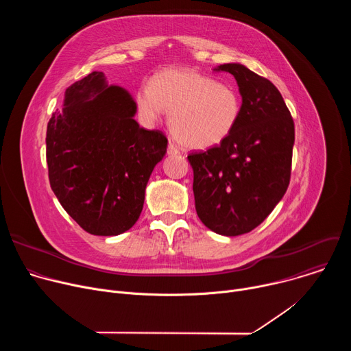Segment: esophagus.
I'll return each mask as SVG.
<instances>
[{"label": "esophagus", "instance_id": "1", "mask_svg": "<svg viewBox=\"0 0 351 351\" xmlns=\"http://www.w3.org/2000/svg\"><path fill=\"white\" fill-rule=\"evenodd\" d=\"M168 154H169V156H178V154H180L179 148H178V145H176L175 143H169V144H168Z\"/></svg>", "mask_w": 351, "mask_h": 351}]
</instances>
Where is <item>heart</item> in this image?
<instances>
[{
	"label": "heart",
	"instance_id": "1",
	"mask_svg": "<svg viewBox=\"0 0 351 351\" xmlns=\"http://www.w3.org/2000/svg\"><path fill=\"white\" fill-rule=\"evenodd\" d=\"M136 106L147 123H156L168 111L173 137L191 149L222 144L241 114V99L233 87L187 68L164 69L152 84H141Z\"/></svg>",
	"mask_w": 351,
	"mask_h": 351
}]
</instances>
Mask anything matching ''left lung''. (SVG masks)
<instances>
[{"label": "left lung", "mask_w": 351, "mask_h": 351, "mask_svg": "<svg viewBox=\"0 0 351 351\" xmlns=\"http://www.w3.org/2000/svg\"><path fill=\"white\" fill-rule=\"evenodd\" d=\"M214 71L236 79L240 119L222 144L187 160L198 218L218 234L239 236L257 228L287 190L294 122L268 79L236 62Z\"/></svg>", "instance_id": "1"}]
</instances>
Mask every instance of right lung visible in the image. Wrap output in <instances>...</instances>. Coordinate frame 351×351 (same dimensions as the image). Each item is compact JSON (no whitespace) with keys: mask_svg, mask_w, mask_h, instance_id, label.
I'll use <instances>...</instances> for the list:
<instances>
[{"mask_svg":"<svg viewBox=\"0 0 351 351\" xmlns=\"http://www.w3.org/2000/svg\"><path fill=\"white\" fill-rule=\"evenodd\" d=\"M137 106L121 86L91 72L65 91L47 126L49 184L64 210L95 236H117L138 219L145 187L168 138L134 121Z\"/></svg>","mask_w":351,"mask_h":351,"instance_id":"obj_1","label":"right lung"}]
</instances>
